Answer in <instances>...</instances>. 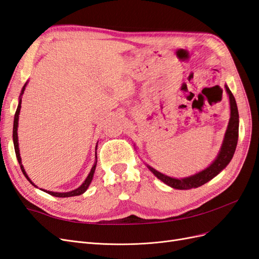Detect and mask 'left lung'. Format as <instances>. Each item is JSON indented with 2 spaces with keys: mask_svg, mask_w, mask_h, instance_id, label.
Returning <instances> with one entry per match:
<instances>
[{
  "mask_svg": "<svg viewBox=\"0 0 259 259\" xmlns=\"http://www.w3.org/2000/svg\"><path fill=\"white\" fill-rule=\"evenodd\" d=\"M225 89L229 97L230 119L228 126H227V131L225 133L222 148L221 150H219L216 159L211 162L206 168L199 171V173L184 178H175L167 176L165 174H162L159 170H156L152 166L146 164L147 167L152 171L153 175L156 178H159L161 182H163L165 185L179 190H187L191 189V188H198L209 182V180L213 179L215 176H217L230 163L234 151H236L239 138V112L236 99H234V96L232 95L228 85L226 84Z\"/></svg>",
  "mask_w": 259,
  "mask_h": 259,
  "instance_id": "1",
  "label": "left lung"
}]
</instances>
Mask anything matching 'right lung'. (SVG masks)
<instances>
[{"label": "right lung", "instance_id": "right-lung-1", "mask_svg": "<svg viewBox=\"0 0 259 259\" xmlns=\"http://www.w3.org/2000/svg\"><path fill=\"white\" fill-rule=\"evenodd\" d=\"M28 82H26V84L23 85V88L20 92V96H19V103H18V107H17V110H16V113H15V116H14V126H13V142H14V148H15V153H16V156H17V160L19 162V165H20V168L22 170L23 175H25V177L29 180L30 184H32L35 188H37L33 183L32 180H31L28 176V174L26 173L25 168H23L22 166V163H21V156H20V152H19V145H18V134H17V131H18V120H19V113H20V108H21V96L23 95V92H25L26 90V86H27ZM95 150H97V146H96V149ZM97 153L95 152V162H94V165L90 171L89 176L86 177V179L83 182V184L79 187L76 188V189L72 190V191H68V192H54V191H49V190H45V189H41L42 191L49 193L51 195H53V197H57V198H69V197H75V195H80V194H83L86 190H88V188L90 187L92 180H93V177H94V173H95V169H96V165H97Z\"/></svg>", "mask_w": 259, "mask_h": 259}]
</instances>
